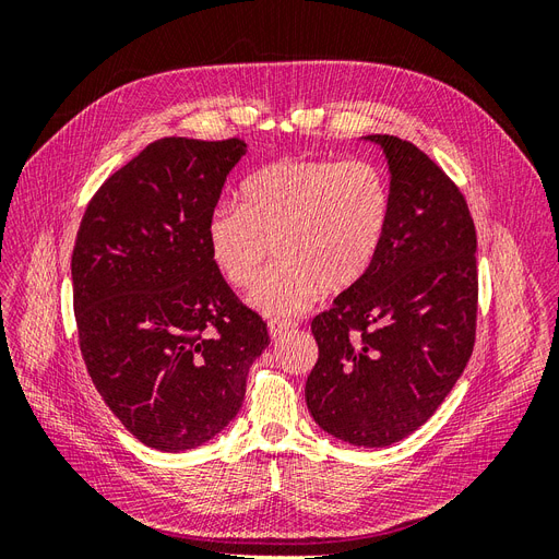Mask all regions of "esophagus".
Here are the masks:
<instances>
[{"label":"esophagus","instance_id":"esophagus-1","mask_svg":"<svg viewBox=\"0 0 559 559\" xmlns=\"http://www.w3.org/2000/svg\"><path fill=\"white\" fill-rule=\"evenodd\" d=\"M294 329H296V321H284V319L267 321V331H270V337H273V341H280L284 333H289Z\"/></svg>","mask_w":559,"mask_h":559}]
</instances>
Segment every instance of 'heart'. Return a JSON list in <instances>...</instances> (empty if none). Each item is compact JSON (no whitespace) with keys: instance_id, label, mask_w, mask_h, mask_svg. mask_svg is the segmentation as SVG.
I'll use <instances>...</instances> for the list:
<instances>
[{"instance_id":"obj_1","label":"heart","mask_w":559,"mask_h":559,"mask_svg":"<svg viewBox=\"0 0 559 559\" xmlns=\"http://www.w3.org/2000/svg\"><path fill=\"white\" fill-rule=\"evenodd\" d=\"M392 218V186L370 160H280L247 177L240 205L207 218V249L222 277L249 289L277 265L249 302L273 317L312 306L319 289L345 292L376 263Z\"/></svg>"}]
</instances>
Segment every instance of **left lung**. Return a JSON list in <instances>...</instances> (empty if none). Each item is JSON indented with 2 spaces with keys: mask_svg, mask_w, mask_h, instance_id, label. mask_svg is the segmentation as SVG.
<instances>
[{
  "mask_svg": "<svg viewBox=\"0 0 559 559\" xmlns=\"http://www.w3.org/2000/svg\"><path fill=\"white\" fill-rule=\"evenodd\" d=\"M382 148L389 230L368 273L312 319L319 359L306 382L317 425L359 448L419 429L464 373L476 343V228L452 179L394 134Z\"/></svg>",
  "mask_w": 559,
  "mask_h": 559,
  "instance_id": "1",
  "label": "left lung"
}]
</instances>
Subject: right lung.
<instances>
[{"label":"right lung","mask_w":559,"mask_h":559,"mask_svg":"<svg viewBox=\"0 0 559 559\" xmlns=\"http://www.w3.org/2000/svg\"><path fill=\"white\" fill-rule=\"evenodd\" d=\"M238 138H163L88 202L72 253L83 361L99 396L144 445L193 450L228 427L265 321L230 292L207 249V218Z\"/></svg>","instance_id":"1"}]
</instances>
